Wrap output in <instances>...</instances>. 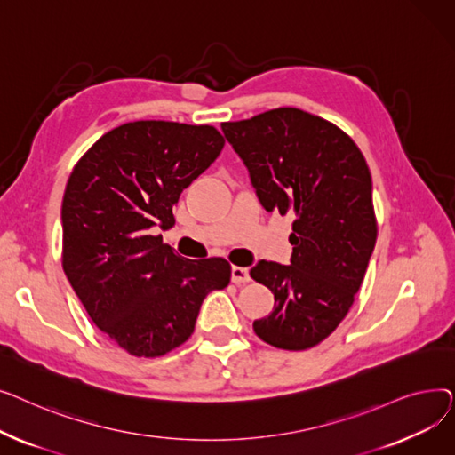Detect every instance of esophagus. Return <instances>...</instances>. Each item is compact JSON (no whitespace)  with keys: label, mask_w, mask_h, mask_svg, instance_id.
<instances>
[{"label":"esophagus","mask_w":455,"mask_h":455,"mask_svg":"<svg viewBox=\"0 0 455 455\" xmlns=\"http://www.w3.org/2000/svg\"><path fill=\"white\" fill-rule=\"evenodd\" d=\"M232 282L237 283V285L251 282L249 269H247V267H232Z\"/></svg>","instance_id":"esophagus-1"}]
</instances>
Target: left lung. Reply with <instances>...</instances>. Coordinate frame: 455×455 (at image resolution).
<instances>
[{
    "label": "left lung",
    "instance_id": "left-lung-1",
    "mask_svg": "<svg viewBox=\"0 0 455 455\" xmlns=\"http://www.w3.org/2000/svg\"><path fill=\"white\" fill-rule=\"evenodd\" d=\"M221 129L261 206L295 215L290 266L261 259L251 269L275 295L252 328L276 348H312L348 314L376 245L369 165L339 127L293 107Z\"/></svg>",
    "mask_w": 455,
    "mask_h": 455
}]
</instances>
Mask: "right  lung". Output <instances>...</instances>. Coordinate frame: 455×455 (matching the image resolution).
Instances as JSON below:
<instances>
[{"mask_svg":"<svg viewBox=\"0 0 455 455\" xmlns=\"http://www.w3.org/2000/svg\"><path fill=\"white\" fill-rule=\"evenodd\" d=\"M223 146L210 125L132 122L103 134L68 179L64 273L93 324L132 355L180 347L206 295L230 282L227 259H186L153 235L175 225L182 189Z\"/></svg>","mask_w":455,"mask_h":455,"instance_id":"1","label":"right lung"}]
</instances>
